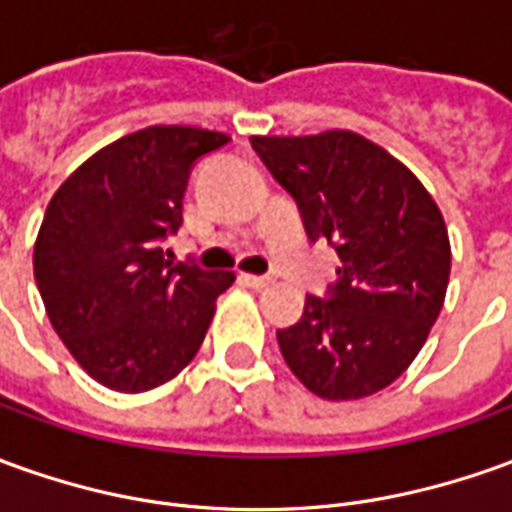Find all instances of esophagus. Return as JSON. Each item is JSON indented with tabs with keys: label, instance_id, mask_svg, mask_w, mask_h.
Here are the masks:
<instances>
[{
	"label": "esophagus",
	"instance_id": "obj_1",
	"mask_svg": "<svg viewBox=\"0 0 512 512\" xmlns=\"http://www.w3.org/2000/svg\"><path fill=\"white\" fill-rule=\"evenodd\" d=\"M242 281H245L248 287H253V290H264V287H270V284H273V278L270 276H250V273H245Z\"/></svg>",
	"mask_w": 512,
	"mask_h": 512
}]
</instances>
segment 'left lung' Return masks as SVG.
<instances>
[{
  "label": "left lung",
  "instance_id": "obj_1",
  "mask_svg": "<svg viewBox=\"0 0 512 512\" xmlns=\"http://www.w3.org/2000/svg\"><path fill=\"white\" fill-rule=\"evenodd\" d=\"M250 144L298 203L306 236L343 262L326 298L306 295L301 320L276 331L284 362L329 401L379 393L410 368L443 309V214L410 169L351 130Z\"/></svg>",
  "mask_w": 512,
  "mask_h": 512
}]
</instances>
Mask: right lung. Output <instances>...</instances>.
Returning a JSON list of instances; mask_svg holds the SVG:
<instances>
[{
  "mask_svg": "<svg viewBox=\"0 0 512 512\" xmlns=\"http://www.w3.org/2000/svg\"><path fill=\"white\" fill-rule=\"evenodd\" d=\"M225 133L155 125L102 147L52 195L33 270L52 329L91 379L144 393L178 376L209 331L228 270L164 259L183 192Z\"/></svg>",
  "mask_w": 512,
  "mask_h": 512,
  "instance_id": "right-lung-1",
  "label": "right lung"
}]
</instances>
